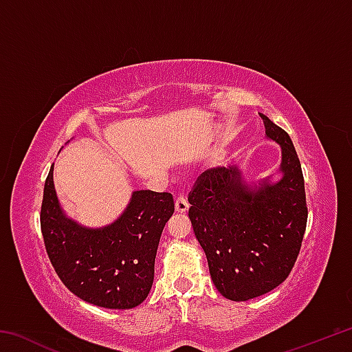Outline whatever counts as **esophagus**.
Segmentation results:
<instances>
[{
  "label": "esophagus",
  "mask_w": 352,
  "mask_h": 352,
  "mask_svg": "<svg viewBox=\"0 0 352 352\" xmlns=\"http://www.w3.org/2000/svg\"><path fill=\"white\" fill-rule=\"evenodd\" d=\"M188 210H189V204H188L186 195H184V194L178 195L177 200H175V211L177 212H186Z\"/></svg>",
  "instance_id": "34e87169"
}]
</instances>
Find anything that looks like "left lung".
Instances as JSON below:
<instances>
[{"mask_svg":"<svg viewBox=\"0 0 352 352\" xmlns=\"http://www.w3.org/2000/svg\"><path fill=\"white\" fill-rule=\"evenodd\" d=\"M283 148L278 183L250 188L236 168L208 169L188 195L189 219L216 289L231 301L269 294L294 269L307 223L305 178L285 130L261 113Z\"/></svg>","mask_w":352,"mask_h":352,"instance_id":"obj_1","label":"left lung"}]
</instances>
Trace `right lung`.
<instances>
[{"instance_id": "add662e5", "label": "right lung", "mask_w": 352, "mask_h": 352, "mask_svg": "<svg viewBox=\"0 0 352 352\" xmlns=\"http://www.w3.org/2000/svg\"><path fill=\"white\" fill-rule=\"evenodd\" d=\"M46 177L40 226L45 248L60 281L80 300L107 309H132L151 292L160 237L174 214L169 192L135 190L115 223L88 230L69 220L58 206Z\"/></svg>"}]
</instances>
